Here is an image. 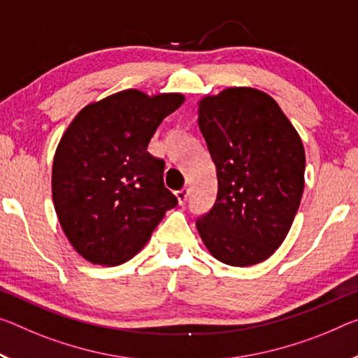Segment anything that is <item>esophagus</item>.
Wrapping results in <instances>:
<instances>
[{"label":"esophagus","instance_id":"1","mask_svg":"<svg viewBox=\"0 0 358 358\" xmlns=\"http://www.w3.org/2000/svg\"><path fill=\"white\" fill-rule=\"evenodd\" d=\"M188 194H189L188 188H183V189L175 192V196H177V201H178L180 206H183V203L186 202V199H188Z\"/></svg>","mask_w":358,"mask_h":358}]
</instances>
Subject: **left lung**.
<instances>
[{
	"label": "left lung",
	"mask_w": 358,
	"mask_h": 358,
	"mask_svg": "<svg viewBox=\"0 0 358 358\" xmlns=\"http://www.w3.org/2000/svg\"><path fill=\"white\" fill-rule=\"evenodd\" d=\"M199 129L218 192L196 226L229 266L258 264L285 241L304 191L303 141L271 95L229 87L199 101Z\"/></svg>",
	"instance_id": "8db88e82"
}]
</instances>
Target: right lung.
<instances>
[{
	"label": "right lung",
	"instance_id": "obj_1",
	"mask_svg": "<svg viewBox=\"0 0 358 358\" xmlns=\"http://www.w3.org/2000/svg\"><path fill=\"white\" fill-rule=\"evenodd\" d=\"M183 101L181 94L122 90L84 106L60 138L54 207L66 239L90 263H126L178 203L164 186L166 162L148 145Z\"/></svg>",
	"mask_w": 358,
	"mask_h": 358
}]
</instances>
